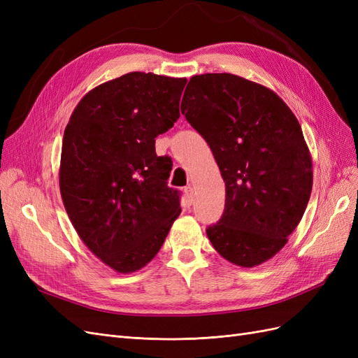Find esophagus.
Wrapping results in <instances>:
<instances>
[{
  "instance_id": "esophagus-1",
  "label": "esophagus",
  "mask_w": 358,
  "mask_h": 358,
  "mask_svg": "<svg viewBox=\"0 0 358 358\" xmlns=\"http://www.w3.org/2000/svg\"><path fill=\"white\" fill-rule=\"evenodd\" d=\"M183 196H185V204L191 206L194 203V191L191 187H187L183 189Z\"/></svg>"
}]
</instances>
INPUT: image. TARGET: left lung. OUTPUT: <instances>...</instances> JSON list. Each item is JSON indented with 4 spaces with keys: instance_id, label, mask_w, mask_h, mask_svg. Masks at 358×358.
Returning a JSON list of instances; mask_svg holds the SVG:
<instances>
[{
    "instance_id": "obj_1",
    "label": "left lung",
    "mask_w": 358,
    "mask_h": 358,
    "mask_svg": "<svg viewBox=\"0 0 358 358\" xmlns=\"http://www.w3.org/2000/svg\"><path fill=\"white\" fill-rule=\"evenodd\" d=\"M180 110L208 142L225 182V208L206 229L225 259L254 267L284 248L308 206L312 159L279 96L230 73L194 76Z\"/></svg>"
}]
</instances>
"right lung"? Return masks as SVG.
<instances>
[{"label":"right lung","mask_w":358,"mask_h":358,"mask_svg":"<svg viewBox=\"0 0 358 358\" xmlns=\"http://www.w3.org/2000/svg\"><path fill=\"white\" fill-rule=\"evenodd\" d=\"M187 79L128 73L86 94L64 131L59 188L71 224L116 272L146 266L180 213L167 179L171 158L155 138L180 113Z\"/></svg>","instance_id":"1"}]
</instances>
